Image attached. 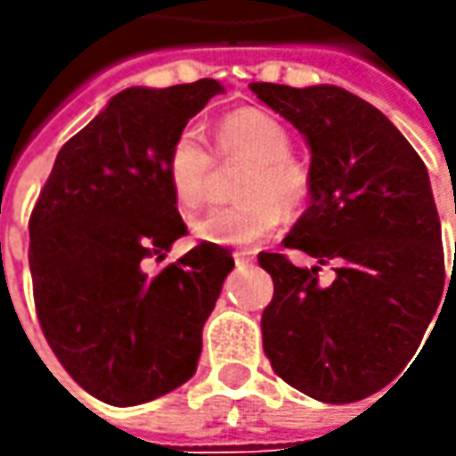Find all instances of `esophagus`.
Returning <instances> with one entry per match:
<instances>
[{
    "instance_id": "esophagus-1",
    "label": "esophagus",
    "mask_w": 456,
    "mask_h": 456,
    "mask_svg": "<svg viewBox=\"0 0 456 456\" xmlns=\"http://www.w3.org/2000/svg\"><path fill=\"white\" fill-rule=\"evenodd\" d=\"M233 261H236V266L240 269V266H248V264L254 261V256H251V251H236V254H233Z\"/></svg>"
}]
</instances>
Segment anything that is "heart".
I'll list each match as a JSON object with an SVG mask.
<instances>
[{
  "mask_svg": "<svg viewBox=\"0 0 456 456\" xmlns=\"http://www.w3.org/2000/svg\"><path fill=\"white\" fill-rule=\"evenodd\" d=\"M287 126L261 109H238L216 129L220 159L248 157L238 175L243 200L208 210L192 223V233L216 246H254L281 225L284 210L297 213L309 200L312 172L289 151ZM216 157L202 134L187 126L167 151V180L183 210H198L210 195Z\"/></svg>",
  "mask_w": 456,
  "mask_h": 456,
  "instance_id": "b5f03b06",
  "label": "heart"
}]
</instances>
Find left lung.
<instances>
[{"label": "left lung", "instance_id": "8db88e82", "mask_svg": "<svg viewBox=\"0 0 456 456\" xmlns=\"http://www.w3.org/2000/svg\"><path fill=\"white\" fill-rule=\"evenodd\" d=\"M251 91L305 134L312 151V202L284 246L336 269L322 285L319 266L258 254L273 279L261 314L264 353L297 391L353 403L406 368L444 289L452 294L429 172L376 106L345 88L251 83Z\"/></svg>", "mask_w": 456, "mask_h": 456}]
</instances>
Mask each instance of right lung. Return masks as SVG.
Wrapping results in <instances>:
<instances>
[{
  "instance_id": "obj_1",
  "label": "right lung",
  "mask_w": 456,
  "mask_h": 456,
  "mask_svg": "<svg viewBox=\"0 0 456 456\" xmlns=\"http://www.w3.org/2000/svg\"><path fill=\"white\" fill-rule=\"evenodd\" d=\"M218 80L126 88L62 144L29 216V272L45 340L83 391L136 406L190 380L202 324L233 269L202 240L147 273L187 233L167 180L175 136Z\"/></svg>"
}]
</instances>
